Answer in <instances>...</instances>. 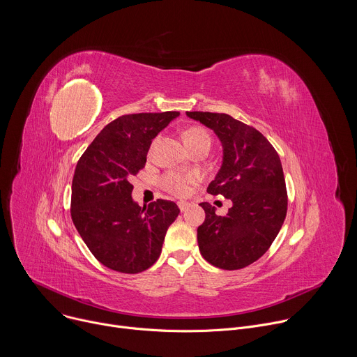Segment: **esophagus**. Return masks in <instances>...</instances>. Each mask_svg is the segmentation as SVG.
Returning <instances> with one entry per match:
<instances>
[{"mask_svg": "<svg viewBox=\"0 0 357 357\" xmlns=\"http://www.w3.org/2000/svg\"><path fill=\"white\" fill-rule=\"evenodd\" d=\"M178 206L181 209V212H185L190 206V203H188V202H178Z\"/></svg>", "mask_w": 357, "mask_h": 357, "instance_id": "1", "label": "esophagus"}]
</instances>
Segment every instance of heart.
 <instances>
[{"mask_svg":"<svg viewBox=\"0 0 357 357\" xmlns=\"http://www.w3.org/2000/svg\"><path fill=\"white\" fill-rule=\"evenodd\" d=\"M183 141L185 144L193 149L199 145H211V134L208 132L206 128L199 127V126H192L183 131ZM197 182V176L195 174H176V172H169L162 178V188L179 197H183L189 195L190 186Z\"/></svg>","mask_w":357,"mask_h":357,"instance_id":"heart-1","label":"heart"}]
</instances>
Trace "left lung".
I'll use <instances>...</instances> for the list:
<instances>
[{"mask_svg": "<svg viewBox=\"0 0 357 357\" xmlns=\"http://www.w3.org/2000/svg\"><path fill=\"white\" fill-rule=\"evenodd\" d=\"M219 137L223 162L208 186L211 195L233 202L226 216L208 202L197 227L199 250L208 263L222 270H240L257 261L275 240L287 215L288 197L280 157L270 141L254 127L225 113L186 112Z\"/></svg>", "mask_w": 357, "mask_h": 357, "instance_id": "left-lung-1", "label": "left lung"}]
</instances>
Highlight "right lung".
<instances>
[{
    "label": "right lung",
    "instance_id": "right-lung-1",
    "mask_svg": "<svg viewBox=\"0 0 357 357\" xmlns=\"http://www.w3.org/2000/svg\"><path fill=\"white\" fill-rule=\"evenodd\" d=\"M178 112L126 114L107 124L80 157L72 182L70 213L93 256L110 270L137 274L154 264L176 203L138 206L130 179L146 162L149 145Z\"/></svg>",
    "mask_w": 357,
    "mask_h": 357
}]
</instances>
